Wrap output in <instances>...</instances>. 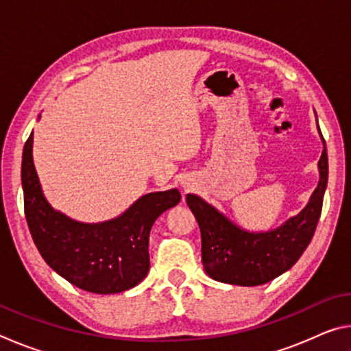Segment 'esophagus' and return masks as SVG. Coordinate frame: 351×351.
<instances>
[{"label": "esophagus", "mask_w": 351, "mask_h": 351, "mask_svg": "<svg viewBox=\"0 0 351 351\" xmlns=\"http://www.w3.org/2000/svg\"><path fill=\"white\" fill-rule=\"evenodd\" d=\"M189 186H187V184H184V189H187Z\"/></svg>", "instance_id": "esophagus-1"}]
</instances>
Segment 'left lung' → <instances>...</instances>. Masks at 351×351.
I'll list each match as a JSON object with an SVG mask.
<instances>
[{"instance_id":"left-lung-1","label":"left lung","mask_w":351,"mask_h":351,"mask_svg":"<svg viewBox=\"0 0 351 351\" xmlns=\"http://www.w3.org/2000/svg\"><path fill=\"white\" fill-rule=\"evenodd\" d=\"M322 142L324 152L319 161L320 180L310 203L299 215L289 218L271 232H246L197 195H187V204L201 230V257L204 269L213 280L257 287L274 280L300 258L319 223L328 181V156L324 136Z\"/></svg>"}]
</instances>
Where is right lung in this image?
I'll list each match as a JSON object with an SVG mask.
<instances>
[{"instance_id":"right-lung-1","label":"right lung","mask_w":351,"mask_h":351,"mask_svg":"<svg viewBox=\"0 0 351 351\" xmlns=\"http://www.w3.org/2000/svg\"><path fill=\"white\" fill-rule=\"evenodd\" d=\"M25 215L35 246L52 269L77 288L122 293L150 269L148 239L156 218L181 201L176 189L148 193L121 217L100 224L77 223L47 204L32 161V133L21 162Z\"/></svg>"}]
</instances>
